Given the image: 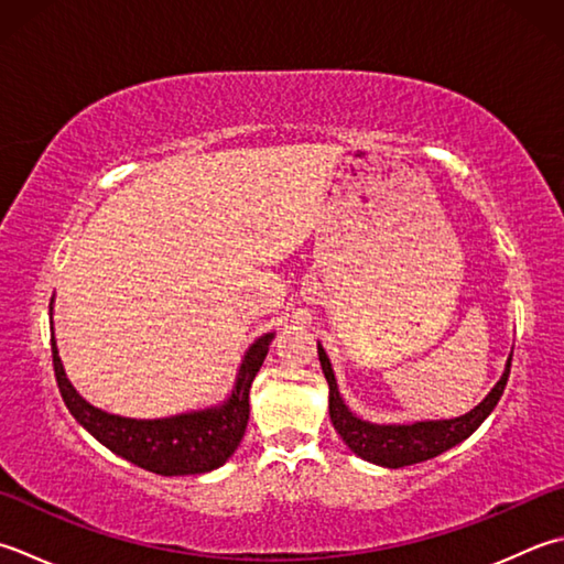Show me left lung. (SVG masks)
I'll list each match as a JSON object with an SVG mask.
<instances>
[{"instance_id": "8db88e82", "label": "left lung", "mask_w": 564, "mask_h": 564, "mask_svg": "<svg viewBox=\"0 0 564 564\" xmlns=\"http://www.w3.org/2000/svg\"><path fill=\"white\" fill-rule=\"evenodd\" d=\"M317 357H319V367H323L325 379L329 383V421H333L339 437L345 440V445L355 452L357 457L371 462V465L399 469V467L417 465V462L443 455V452L465 443L474 430L487 421L489 413L501 399L506 381H509L513 351L509 361H506L503 377L496 381L491 393L477 408H474V411L459 417H449V421H421L411 425H377V423L361 421V417L351 413L347 403L341 401L333 364H329L319 341H317Z\"/></svg>"}]
</instances>
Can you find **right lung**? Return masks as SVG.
Here are the masks:
<instances>
[{
	"label": "right lung",
	"mask_w": 564,
	"mask_h": 564,
	"mask_svg": "<svg viewBox=\"0 0 564 564\" xmlns=\"http://www.w3.org/2000/svg\"><path fill=\"white\" fill-rule=\"evenodd\" d=\"M271 339L273 333L259 337L249 347L241 359L235 389L225 403L205 411L159 417V421L121 417L90 405L65 377L55 339H51V351L63 401L87 433L131 465L161 477H183V474L213 471L235 455L249 421L251 381L269 355Z\"/></svg>",
	"instance_id": "add662e5"
}]
</instances>
